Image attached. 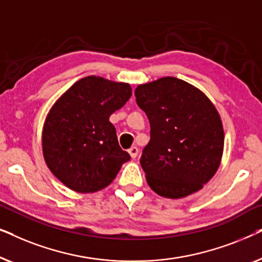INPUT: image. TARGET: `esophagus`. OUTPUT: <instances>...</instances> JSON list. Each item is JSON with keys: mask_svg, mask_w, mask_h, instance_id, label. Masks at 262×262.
I'll return each mask as SVG.
<instances>
[{"mask_svg": "<svg viewBox=\"0 0 262 262\" xmlns=\"http://www.w3.org/2000/svg\"><path fill=\"white\" fill-rule=\"evenodd\" d=\"M128 154H130V156L132 157V159H136L138 155V148L137 146H131L130 149H128Z\"/></svg>", "mask_w": 262, "mask_h": 262, "instance_id": "obj_1", "label": "esophagus"}]
</instances>
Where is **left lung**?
<instances>
[{
    "label": "left lung",
    "instance_id": "left-lung-1",
    "mask_svg": "<svg viewBox=\"0 0 262 262\" xmlns=\"http://www.w3.org/2000/svg\"><path fill=\"white\" fill-rule=\"evenodd\" d=\"M135 95L150 123V141L139 160L150 188L170 199L198 192L223 155L216 107L194 85L171 76L139 84Z\"/></svg>",
    "mask_w": 262,
    "mask_h": 262
}]
</instances>
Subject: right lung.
<instances>
[{"mask_svg":"<svg viewBox=\"0 0 262 262\" xmlns=\"http://www.w3.org/2000/svg\"><path fill=\"white\" fill-rule=\"evenodd\" d=\"M131 95L128 83L88 76L75 82L50 110L42 128V155L67 187L78 193L98 192L131 159L119 146L110 121Z\"/></svg>","mask_w":262,"mask_h":262,"instance_id":"right-lung-1","label":"right lung"}]
</instances>
